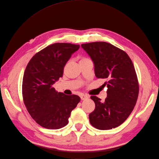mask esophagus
Returning <instances> with one entry per match:
<instances>
[{"mask_svg": "<svg viewBox=\"0 0 159 159\" xmlns=\"http://www.w3.org/2000/svg\"><path fill=\"white\" fill-rule=\"evenodd\" d=\"M80 98H81V100H85V99H88V98H89V96L88 95L82 94V95H81Z\"/></svg>", "mask_w": 159, "mask_h": 159, "instance_id": "obj_1", "label": "esophagus"}]
</instances>
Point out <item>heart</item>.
<instances>
[{"mask_svg": "<svg viewBox=\"0 0 159 159\" xmlns=\"http://www.w3.org/2000/svg\"><path fill=\"white\" fill-rule=\"evenodd\" d=\"M87 60H89V58H88V57H82V58H81V61Z\"/></svg>", "mask_w": 159, "mask_h": 159, "instance_id": "b5f03b06", "label": "heart"}]
</instances>
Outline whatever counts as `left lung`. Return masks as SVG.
<instances>
[{"instance_id":"1","label":"left lung","mask_w":159,"mask_h":159,"mask_svg":"<svg viewBox=\"0 0 159 159\" xmlns=\"http://www.w3.org/2000/svg\"><path fill=\"white\" fill-rule=\"evenodd\" d=\"M93 60L98 78L106 79L107 97L103 101L91 96L95 107L89 115L91 125L108 130L121 125L135 105L139 91L134 67L125 52L105 42L81 44Z\"/></svg>"}]
</instances>
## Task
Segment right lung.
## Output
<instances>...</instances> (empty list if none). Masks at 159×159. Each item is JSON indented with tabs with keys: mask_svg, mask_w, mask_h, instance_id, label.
Returning a JSON list of instances; mask_svg holds the SVG:
<instances>
[{
	"mask_svg": "<svg viewBox=\"0 0 159 159\" xmlns=\"http://www.w3.org/2000/svg\"><path fill=\"white\" fill-rule=\"evenodd\" d=\"M80 46L55 43L36 53L26 66L22 80L24 103L32 119L43 127H65L71 111L80 102L78 95H67L53 88L63 76L67 61Z\"/></svg>",
	"mask_w": 159,
	"mask_h": 159,
	"instance_id": "1",
	"label": "right lung"
}]
</instances>
